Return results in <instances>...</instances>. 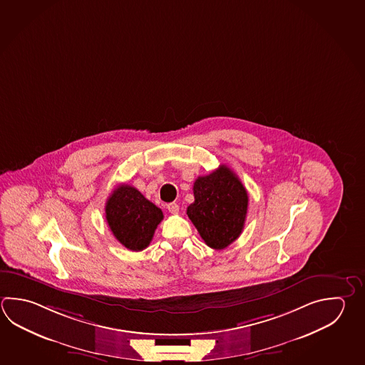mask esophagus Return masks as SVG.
<instances>
[{
	"instance_id": "obj_1",
	"label": "esophagus",
	"mask_w": 365,
	"mask_h": 365,
	"mask_svg": "<svg viewBox=\"0 0 365 365\" xmlns=\"http://www.w3.org/2000/svg\"><path fill=\"white\" fill-rule=\"evenodd\" d=\"M168 207V210L172 214L179 213V205L177 202H170V204H168V207Z\"/></svg>"
}]
</instances>
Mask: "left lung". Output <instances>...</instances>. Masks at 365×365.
<instances>
[{"label": "left lung", "mask_w": 365, "mask_h": 365, "mask_svg": "<svg viewBox=\"0 0 365 365\" xmlns=\"http://www.w3.org/2000/svg\"><path fill=\"white\" fill-rule=\"evenodd\" d=\"M193 196L187 215L201 239L212 249L227 248L242 232L248 212V192L240 179L220 165L195 180Z\"/></svg>", "instance_id": "left-lung-1"}]
</instances>
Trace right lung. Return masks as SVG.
I'll list each match as a JSON object with an SVG mask.
<instances>
[{"label": "right lung", "instance_id": "1", "mask_svg": "<svg viewBox=\"0 0 365 365\" xmlns=\"http://www.w3.org/2000/svg\"><path fill=\"white\" fill-rule=\"evenodd\" d=\"M163 218L161 209L129 185L115 188L106 204V220L112 234L133 252L150 245Z\"/></svg>", "mask_w": 365, "mask_h": 365}]
</instances>
